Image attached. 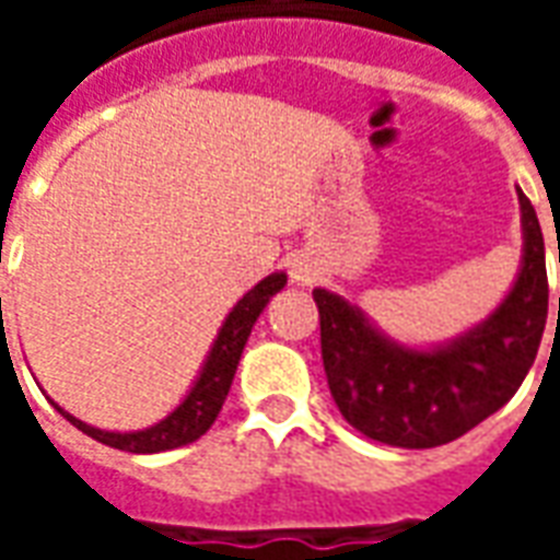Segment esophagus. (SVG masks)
Masks as SVG:
<instances>
[{
    "mask_svg": "<svg viewBox=\"0 0 560 560\" xmlns=\"http://www.w3.org/2000/svg\"><path fill=\"white\" fill-rule=\"evenodd\" d=\"M317 279V267L308 260V257H300L291 264V281L293 284H312Z\"/></svg>",
    "mask_w": 560,
    "mask_h": 560,
    "instance_id": "34e87169",
    "label": "esophagus"
}]
</instances>
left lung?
I'll list each match as a JSON object with an SVG mask.
<instances>
[{
	"label": "left lung",
	"mask_w": 560,
	"mask_h": 560,
	"mask_svg": "<svg viewBox=\"0 0 560 560\" xmlns=\"http://www.w3.org/2000/svg\"><path fill=\"white\" fill-rule=\"evenodd\" d=\"M516 195L522 260L513 288L489 315L453 339L408 345L384 332L341 293L312 291L320 312L329 393L357 432L389 446L429 450L462 438L516 396L549 315L540 221L522 188Z\"/></svg>",
	"instance_id": "8db88e82"
}]
</instances>
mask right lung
<instances>
[{
  "instance_id": "obj_1",
  "label": "right lung",
  "mask_w": 560,
  "mask_h": 560,
  "mask_svg": "<svg viewBox=\"0 0 560 560\" xmlns=\"http://www.w3.org/2000/svg\"><path fill=\"white\" fill-rule=\"evenodd\" d=\"M288 284V272H269L267 279H260L248 293H243L236 305H233L224 324L219 327V336L209 345V353L200 372L191 381V387L183 396V401L173 408L164 420L152 422L147 429H135V432H107L98 425L78 420L74 413L59 408L50 401L56 411L62 413L71 425H78L80 432L95 438L98 444L114 446V450H126V453H164V450H176L197 441L200 434L209 432V425L219 417L221 405L228 399V389L236 375V365L245 351V341L252 336V327L257 324L260 312L267 303ZM2 303V300H0Z\"/></svg>"
}]
</instances>
